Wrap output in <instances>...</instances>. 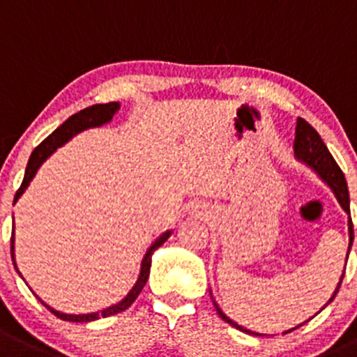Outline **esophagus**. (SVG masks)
Here are the masks:
<instances>
[{
  "mask_svg": "<svg viewBox=\"0 0 357 357\" xmlns=\"http://www.w3.org/2000/svg\"><path fill=\"white\" fill-rule=\"evenodd\" d=\"M197 213H201V215H202V213H204V215H208V208H201V211H197Z\"/></svg>",
  "mask_w": 357,
  "mask_h": 357,
  "instance_id": "obj_1",
  "label": "esophagus"
}]
</instances>
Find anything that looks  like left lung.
<instances>
[{
	"instance_id": "left-lung-1",
	"label": "left lung",
	"mask_w": 357,
	"mask_h": 357,
	"mask_svg": "<svg viewBox=\"0 0 357 357\" xmlns=\"http://www.w3.org/2000/svg\"><path fill=\"white\" fill-rule=\"evenodd\" d=\"M294 156L299 160V162H303L305 165H308L310 169H314V171L317 172L319 176H321L322 181L328 183V186L333 190L335 197L338 199L340 206L344 208V211L347 213V215H351V201H349L347 181H345L344 172H342V169L338 167V163L335 162V158H333L331 153H329V149L326 148V144L322 142L321 135L315 132L314 126L310 125V123H306L303 118H298V123H296ZM347 225H349V250H347V259H349V252H351L352 241H354V229H352L351 216H349V224ZM344 275H345V269H344ZM344 275H342V278H340L338 285H336L335 292H333V296L329 298V301L326 303V306H328L329 303L335 299V296L338 294V289H340V285H342ZM213 303H215V301H213ZM326 306H324V308H326ZM215 308H216V312H218L220 317L224 319L227 324H231L232 328L239 329V331H243V333H248V335H257L259 336V333L250 331V329H246V328H243V326L236 324L232 319H229L227 315H225L224 312L218 308V305H216V303H215ZM303 324H305V322H303ZM303 324H299V326H303ZM299 326H296V328L289 329V331H285V333L294 331V329H298Z\"/></svg>"
}]
</instances>
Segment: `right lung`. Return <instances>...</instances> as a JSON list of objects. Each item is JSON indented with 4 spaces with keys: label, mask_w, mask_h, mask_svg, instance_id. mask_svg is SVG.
Segmentation results:
<instances>
[{
    "label": "right lung",
    "mask_w": 357,
    "mask_h": 357,
    "mask_svg": "<svg viewBox=\"0 0 357 357\" xmlns=\"http://www.w3.org/2000/svg\"><path fill=\"white\" fill-rule=\"evenodd\" d=\"M118 111H119V102L96 103V105H91V107L82 109V111L77 112V114L70 116V118L66 119L61 126H58V128H56L54 132H52L51 135H49V137L42 142V144L36 146L35 151H33L31 156H29L28 167H26V172H24V179H22L21 188H19L17 194H15L13 204H15V202H17V199L24 194V190L28 188V185L31 183V179L35 178V174H36V171H38L40 165H42V163L45 162V160H47L49 156H51L52 153L59 148V146H63L65 142H68L73 135H77V133L82 132V130L95 128V126L105 125V123H109L112 118H114V114ZM169 236H171V231L163 232V234L160 236V238L156 239L151 246H149L148 252H146V255H144V259H142V262H141V273H139L137 282H135V285L132 287V291L126 294V298L121 299L119 303H116V305L109 306V308L102 310V312H95V314H81V315L61 314V312H58V310H54V308H51L49 305H45V303H43L38 296H36V298L42 301V305L45 306V308L51 310L56 317H59L61 321H70V322H91V321H96V319H100V317H109V315L125 312V310L128 308V306L132 305L135 299H137V296L141 294V291L144 289L146 282H148L149 269H151L153 252H155L156 248H160L163 243L167 241ZM13 241H15V239H13V234H12V238H10V252H12L13 266H15V269H17V264H15V254H13ZM17 273H19V269H17ZM19 275H21V273H19Z\"/></svg>",
    "instance_id": "right-lung-1"
}]
</instances>
